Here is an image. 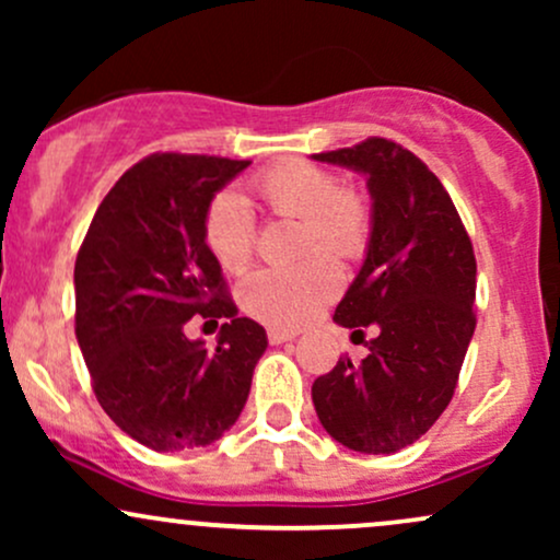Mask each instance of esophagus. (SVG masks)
Segmentation results:
<instances>
[{"label": "esophagus", "mask_w": 560, "mask_h": 560, "mask_svg": "<svg viewBox=\"0 0 560 560\" xmlns=\"http://www.w3.org/2000/svg\"><path fill=\"white\" fill-rule=\"evenodd\" d=\"M294 337H298V331H292V329H268V342L271 345L292 342Z\"/></svg>", "instance_id": "34e87169"}]
</instances>
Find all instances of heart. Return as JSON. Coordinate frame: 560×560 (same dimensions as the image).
Instances as JSON below:
<instances>
[{
    "label": "heart",
    "mask_w": 560,
    "mask_h": 560,
    "mask_svg": "<svg viewBox=\"0 0 560 560\" xmlns=\"http://www.w3.org/2000/svg\"><path fill=\"white\" fill-rule=\"evenodd\" d=\"M255 191L268 213L302 221L300 249L307 258L287 268H260L240 284L244 313L271 326H292L311 320L342 289V260L365 253L371 236V215L365 202L345 191L337 176L311 163H281L255 178ZM205 240L226 271H242L255 253V215L236 191H221L205 215ZM324 248V254H313Z\"/></svg>",
    "instance_id": "1"
}]
</instances>
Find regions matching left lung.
I'll list each match as a JSON object with an SVG mask.
<instances>
[{"instance_id": "1", "label": "left lung", "mask_w": 560, "mask_h": 560, "mask_svg": "<svg viewBox=\"0 0 560 560\" xmlns=\"http://www.w3.org/2000/svg\"><path fill=\"white\" fill-rule=\"evenodd\" d=\"M313 160L365 176L371 236L334 320L352 339L376 331L361 363L347 358L313 382V405L345 447L389 455L453 400L477 326L474 247L440 178L395 141L374 137Z\"/></svg>"}]
</instances>
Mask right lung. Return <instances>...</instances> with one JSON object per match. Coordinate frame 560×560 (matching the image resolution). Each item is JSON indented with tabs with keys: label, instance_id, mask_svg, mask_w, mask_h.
<instances>
[{
	"label": "right lung",
	"instance_id": "obj_1",
	"mask_svg": "<svg viewBox=\"0 0 560 560\" xmlns=\"http://www.w3.org/2000/svg\"><path fill=\"white\" fill-rule=\"evenodd\" d=\"M249 160L144 158L107 191L75 258V339L94 395L128 436L158 453L215 442L240 419L268 337L236 316L205 240L218 191ZM226 317L215 348L183 334Z\"/></svg>",
	"mask_w": 560,
	"mask_h": 560
}]
</instances>
